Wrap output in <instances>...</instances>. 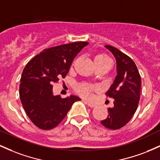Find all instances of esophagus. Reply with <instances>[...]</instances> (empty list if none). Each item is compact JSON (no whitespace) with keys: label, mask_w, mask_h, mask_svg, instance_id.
<instances>
[{"label":"esophagus","mask_w":160,"mask_h":160,"mask_svg":"<svg viewBox=\"0 0 160 160\" xmlns=\"http://www.w3.org/2000/svg\"><path fill=\"white\" fill-rule=\"evenodd\" d=\"M84 102H85V103L87 104V105L89 106V107H90V108H94V107H95V106H96V104L93 103V102H89V101H85V100H84Z\"/></svg>","instance_id":"1"}]
</instances>
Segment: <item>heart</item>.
<instances>
[{
  "instance_id": "b5f03b06",
  "label": "heart",
  "mask_w": 160,
  "mask_h": 160,
  "mask_svg": "<svg viewBox=\"0 0 160 160\" xmlns=\"http://www.w3.org/2000/svg\"><path fill=\"white\" fill-rule=\"evenodd\" d=\"M95 62H110L111 63V59L108 56L104 54H98L95 57ZM77 90L80 94L85 97H89L91 95V92L92 90V87L89 85H79L77 87Z\"/></svg>"
}]
</instances>
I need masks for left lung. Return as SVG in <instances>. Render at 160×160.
I'll return each instance as SVG.
<instances>
[{"label": "left lung", "instance_id": "left-lung-1", "mask_svg": "<svg viewBox=\"0 0 160 160\" xmlns=\"http://www.w3.org/2000/svg\"><path fill=\"white\" fill-rule=\"evenodd\" d=\"M104 47L115 57L117 76L107 92L108 96L114 99V105L108 108V117L101 123L110 129H118L127 124L136 111L140 100L141 76L130 57L112 46Z\"/></svg>", "mask_w": 160, "mask_h": 160}]
</instances>
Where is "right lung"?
<instances>
[{
	"label": "right lung",
	"instance_id": "1",
	"mask_svg": "<svg viewBox=\"0 0 160 160\" xmlns=\"http://www.w3.org/2000/svg\"><path fill=\"white\" fill-rule=\"evenodd\" d=\"M88 44V42H74L46 49L24 68L20 79V99L28 117L38 128H55L72 104L81 100L76 95L65 98L54 95L52 84L65 78L74 58Z\"/></svg>",
	"mask_w": 160,
	"mask_h": 160
}]
</instances>
